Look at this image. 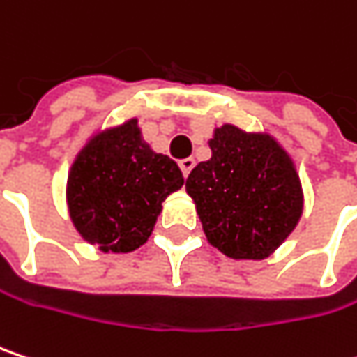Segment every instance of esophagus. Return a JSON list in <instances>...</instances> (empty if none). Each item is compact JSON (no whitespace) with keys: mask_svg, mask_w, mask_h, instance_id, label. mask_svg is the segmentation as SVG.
I'll list each match as a JSON object with an SVG mask.
<instances>
[{"mask_svg":"<svg viewBox=\"0 0 357 357\" xmlns=\"http://www.w3.org/2000/svg\"><path fill=\"white\" fill-rule=\"evenodd\" d=\"M194 165H196V161H194L192 157H188V159H181V161H179V169H181L183 178H188V176H190V172L194 169Z\"/></svg>","mask_w":357,"mask_h":357,"instance_id":"obj_1","label":"esophagus"}]
</instances>
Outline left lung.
<instances>
[{
	"mask_svg": "<svg viewBox=\"0 0 357 357\" xmlns=\"http://www.w3.org/2000/svg\"><path fill=\"white\" fill-rule=\"evenodd\" d=\"M212 157L185 179L206 239L233 259H264L296 227L303 188L292 159L268 135L214 130Z\"/></svg>",
	"mask_w": 357,
	"mask_h": 357,
	"instance_id": "1",
	"label": "left lung"
}]
</instances>
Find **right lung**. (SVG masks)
<instances>
[{
    "label": "right lung",
    "mask_w": 357,
    "mask_h": 357,
    "mask_svg": "<svg viewBox=\"0 0 357 357\" xmlns=\"http://www.w3.org/2000/svg\"><path fill=\"white\" fill-rule=\"evenodd\" d=\"M181 185L178 163L155 153L137 120H128L83 146L69 174L67 204L87 243L128 253L149 239L161 202Z\"/></svg>",
    "instance_id": "obj_1"
}]
</instances>
